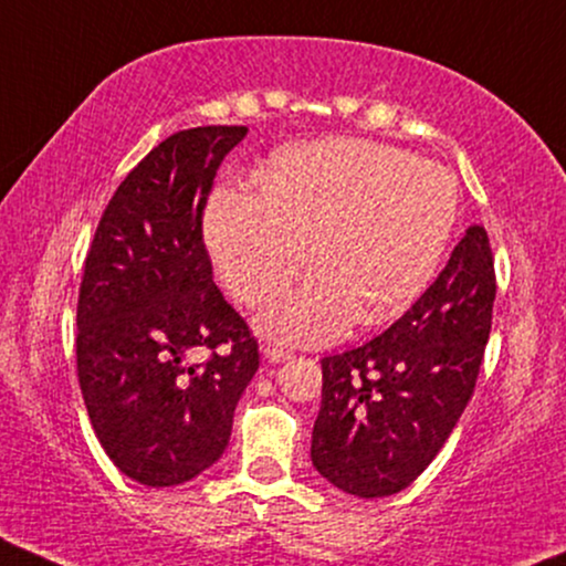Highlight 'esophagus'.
<instances>
[{
	"instance_id": "1",
	"label": "esophagus",
	"mask_w": 566,
	"mask_h": 566,
	"mask_svg": "<svg viewBox=\"0 0 566 566\" xmlns=\"http://www.w3.org/2000/svg\"><path fill=\"white\" fill-rule=\"evenodd\" d=\"M263 357H266L269 363H284V360H290V353L287 349H282V347H276V345H266L263 347Z\"/></svg>"
}]
</instances>
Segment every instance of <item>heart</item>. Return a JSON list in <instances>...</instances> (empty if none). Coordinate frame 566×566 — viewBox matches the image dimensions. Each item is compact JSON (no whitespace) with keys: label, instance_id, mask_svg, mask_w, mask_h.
I'll return each mask as SVG.
<instances>
[{"label":"heart","instance_id":"obj_1","mask_svg":"<svg viewBox=\"0 0 566 566\" xmlns=\"http://www.w3.org/2000/svg\"><path fill=\"white\" fill-rule=\"evenodd\" d=\"M263 188H221L206 240L242 303L276 295L311 263L321 274L284 292L259 328L287 345H324L360 321L399 316L431 282L452 238L460 188L441 164L366 138H326L279 151Z\"/></svg>","mask_w":566,"mask_h":566}]
</instances>
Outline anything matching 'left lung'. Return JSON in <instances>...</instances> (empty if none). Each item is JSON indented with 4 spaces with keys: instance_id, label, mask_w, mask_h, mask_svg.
I'll return each instance as SVG.
<instances>
[{
    "instance_id": "1",
    "label": "left lung",
    "mask_w": 566,
    "mask_h": 566,
    "mask_svg": "<svg viewBox=\"0 0 566 566\" xmlns=\"http://www.w3.org/2000/svg\"><path fill=\"white\" fill-rule=\"evenodd\" d=\"M493 297L489 234L470 227L397 324L321 360L311 460L328 483L381 499L407 489L433 462L473 397Z\"/></svg>"
}]
</instances>
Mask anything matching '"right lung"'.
<instances>
[{
	"mask_svg": "<svg viewBox=\"0 0 566 566\" xmlns=\"http://www.w3.org/2000/svg\"><path fill=\"white\" fill-rule=\"evenodd\" d=\"M248 127L169 135L125 177L91 242L77 378L104 452L143 485H180L224 454L259 345L221 297L203 245L219 164ZM206 346L212 357L192 364Z\"/></svg>",
	"mask_w": 566,
	"mask_h": 566,
	"instance_id": "obj_1",
	"label": "right lung"
}]
</instances>
